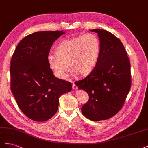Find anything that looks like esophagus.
<instances>
[{"label":"esophagus","instance_id":"obj_1","mask_svg":"<svg viewBox=\"0 0 148 148\" xmlns=\"http://www.w3.org/2000/svg\"><path fill=\"white\" fill-rule=\"evenodd\" d=\"M73 88L74 90H77V88H78V87L75 85V84H73Z\"/></svg>","mask_w":148,"mask_h":148}]
</instances>
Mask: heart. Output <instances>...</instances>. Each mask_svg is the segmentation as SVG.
<instances>
[{
  "label": "heart",
  "instance_id": "heart-1",
  "mask_svg": "<svg viewBox=\"0 0 148 148\" xmlns=\"http://www.w3.org/2000/svg\"><path fill=\"white\" fill-rule=\"evenodd\" d=\"M100 44L95 35L87 33L67 39L59 44L56 55L49 54L48 65L58 79H65L70 70L79 75H87L94 70L97 63Z\"/></svg>",
  "mask_w": 148,
  "mask_h": 148
}]
</instances>
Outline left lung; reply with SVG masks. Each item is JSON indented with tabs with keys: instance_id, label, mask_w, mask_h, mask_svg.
<instances>
[{
	"instance_id": "8db88e82",
	"label": "left lung",
	"mask_w": 148,
	"mask_h": 148,
	"mask_svg": "<svg viewBox=\"0 0 148 148\" xmlns=\"http://www.w3.org/2000/svg\"><path fill=\"white\" fill-rule=\"evenodd\" d=\"M98 33L100 50L97 63L91 73L76 81L89 99L81 110L92 121L107 120L123 107L132 86L130 61L121 41L110 32L91 29Z\"/></svg>"
}]
</instances>
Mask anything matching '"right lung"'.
Returning a JSON list of instances; mask_svg holds the SVG:
<instances>
[{
  "label": "right lung",
  "mask_w": 148,
  "mask_h": 148,
  "mask_svg": "<svg viewBox=\"0 0 148 148\" xmlns=\"http://www.w3.org/2000/svg\"><path fill=\"white\" fill-rule=\"evenodd\" d=\"M62 31L37 32L16 46L10 61V89L20 109L29 119L45 121L56 113L59 98L72 84L54 75L48 63L49 51Z\"/></svg>",
  "instance_id": "1"
}]
</instances>
